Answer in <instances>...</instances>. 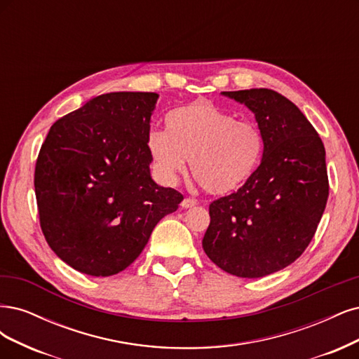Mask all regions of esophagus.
<instances>
[{
    "instance_id": "obj_1",
    "label": "esophagus",
    "mask_w": 359,
    "mask_h": 359,
    "mask_svg": "<svg viewBox=\"0 0 359 359\" xmlns=\"http://www.w3.org/2000/svg\"><path fill=\"white\" fill-rule=\"evenodd\" d=\"M196 204H198V203H196V200H194V198H184L180 205L183 207V209H191V207H194Z\"/></svg>"
}]
</instances>
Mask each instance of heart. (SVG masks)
<instances>
[{"mask_svg":"<svg viewBox=\"0 0 359 359\" xmlns=\"http://www.w3.org/2000/svg\"><path fill=\"white\" fill-rule=\"evenodd\" d=\"M167 130L147 133L146 146L158 176L175 183L187 170L213 195L240 189L257 171L262 156V137L257 125L237 121L234 114L198 100L175 109Z\"/></svg>","mask_w":359,"mask_h":359,"instance_id":"b5f03b06","label":"heart"}]
</instances>
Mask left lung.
Here are the masks:
<instances>
[{"label": "left lung", "mask_w": 359, "mask_h": 359, "mask_svg": "<svg viewBox=\"0 0 359 359\" xmlns=\"http://www.w3.org/2000/svg\"><path fill=\"white\" fill-rule=\"evenodd\" d=\"M255 114L264 152L253 176L209 207L203 249L219 269L258 279L292 264L328 200L325 147L292 101L271 89L222 92Z\"/></svg>", "instance_id": "1"}]
</instances>
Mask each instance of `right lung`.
Listing matches in <instances>:
<instances>
[{"mask_svg":"<svg viewBox=\"0 0 359 359\" xmlns=\"http://www.w3.org/2000/svg\"><path fill=\"white\" fill-rule=\"evenodd\" d=\"M155 92H110L57 119L36 164L40 225L74 270L113 276L131 265L183 195L150 176L146 137Z\"/></svg>","mask_w":359,"mask_h":359,"instance_id":"right-lung-1","label":"right lung"}]
</instances>
